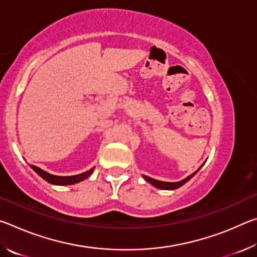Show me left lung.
I'll return each mask as SVG.
<instances>
[{"mask_svg": "<svg viewBox=\"0 0 257 257\" xmlns=\"http://www.w3.org/2000/svg\"><path fill=\"white\" fill-rule=\"evenodd\" d=\"M203 167V164L201 165V168ZM199 168V169H201ZM199 169L197 171H195L193 175H190V176H188L187 178H185L184 180H180V181H178V182H167V181H160V180H156V179H153V178H150V177H147V176H143L144 177V179L147 181V182H150L151 185H153L154 187H156V188H160V189H167V190H172V189H177V188H179V187H181L182 185H185L187 181L188 180H190L191 178H193L195 175H196V173L199 171Z\"/></svg>", "mask_w": 257, "mask_h": 257, "instance_id": "obj_1", "label": "left lung"}]
</instances>
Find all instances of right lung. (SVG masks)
<instances>
[{"label":"right lung","instance_id":"obj_1","mask_svg":"<svg viewBox=\"0 0 257 257\" xmlns=\"http://www.w3.org/2000/svg\"><path fill=\"white\" fill-rule=\"evenodd\" d=\"M30 168L37 173L38 176H41L43 179L46 180L47 182H50L52 185H59V186H67V185H73L77 184V182H80L82 180H85L88 178L90 175H92L94 171V168L90 169V170L82 172L80 175H76V176H67V177H62V176H54L51 175V173L46 172L44 170H42L41 168L36 167V165H30Z\"/></svg>","mask_w":257,"mask_h":257}]
</instances>
